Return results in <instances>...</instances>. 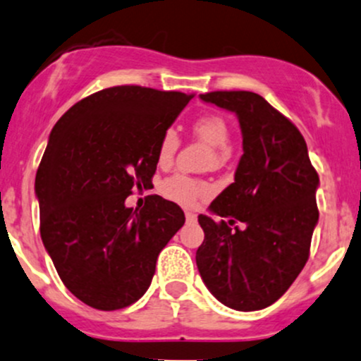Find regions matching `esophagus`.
Returning a JSON list of instances; mask_svg holds the SVG:
<instances>
[{"instance_id": "obj_1", "label": "esophagus", "mask_w": 361, "mask_h": 361, "mask_svg": "<svg viewBox=\"0 0 361 361\" xmlns=\"http://www.w3.org/2000/svg\"><path fill=\"white\" fill-rule=\"evenodd\" d=\"M185 216H187V221H190V223H193V221H195V219H197V216L193 214L192 211H187V212H185Z\"/></svg>"}]
</instances>
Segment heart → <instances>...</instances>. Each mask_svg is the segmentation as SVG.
<instances>
[{
    "label": "heart",
    "mask_w": 361,
    "mask_h": 361,
    "mask_svg": "<svg viewBox=\"0 0 361 361\" xmlns=\"http://www.w3.org/2000/svg\"><path fill=\"white\" fill-rule=\"evenodd\" d=\"M193 135L204 143L216 150H226L230 145V128L226 121L218 114H204L197 117L192 124ZM180 147V136L174 130L164 131L159 140L157 147V162L161 166L171 164L174 154ZM209 188L206 183L187 176V174H174L162 183V193L173 202L181 206H193L199 202L204 195H207Z\"/></svg>",
    "instance_id": "b5f03b06"
}]
</instances>
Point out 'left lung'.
<instances>
[{
  "mask_svg": "<svg viewBox=\"0 0 361 361\" xmlns=\"http://www.w3.org/2000/svg\"><path fill=\"white\" fill-rule=\"evenodd\" d=\"M200 98L237 114L244 155L233 183L209 206L221 219L199 216L197 268L225 306L263 310L286 294L308 261L320 180L301 133L261 94L211 91Z\"/></svg>",
  "mask_w": 361,
  "mask_h": 361,
  "instance_id": "8db88e82",
  "label": "left lung"
}]
</instances>
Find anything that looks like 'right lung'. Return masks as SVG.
<instances>
[{"instance_id":"add662e5","label":"right lung","mask_w":361,"mask_h":361,"mask_svg":"<svg viewBox=\"0 0 361 361\" xmlns=\"http://www.w3.org/2000/svg\"><path fill=\"white\" fill-rule=\"evenodd\" d=\"M193 94L124 85L82 98L53 126L36 173L39 231L63 286L94 310H123L149 289L159 252L183 226L178 204L149 195L159 140Z\"/></svg>"}]
</instances>
